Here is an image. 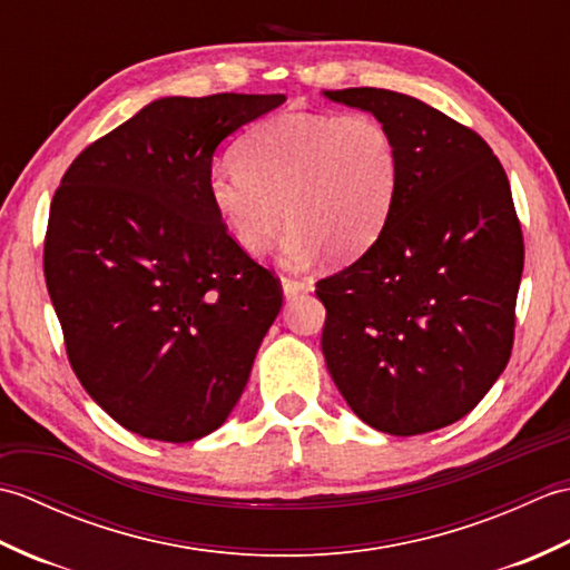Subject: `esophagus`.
<instances>
[{
    "instance_id": "obj_1",
    "label": "esophagus",
    "mask_w": 570,
    "mask_h": 570,
    "mask_svg": "<svg viewBox=\"0 0 570 570\" xmlns=\"http://www.w3.org/2000/svg\"><path fill=\"white\" fill-rule=\"evenodd\" d=\"M282 288H284V296H286V298H294V296H298V294L311 292V284H308V282H301V278L282 276Z\"/></svg>"
}]
</instances>
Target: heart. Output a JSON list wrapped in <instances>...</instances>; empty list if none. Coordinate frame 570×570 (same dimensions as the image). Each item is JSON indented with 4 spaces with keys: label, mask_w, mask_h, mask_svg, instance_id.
I'll list each match as a JSON object with an SVG mask.
<instances>
[{
    "label": "heart",
    "mask_w": 570,
    "mask_h": 570,
    "mask_svg": "<svg viewBox=\"0 0 570 570\" xmlns=\"http://www.w3.org/2000/svg\"><path fill=\"white\" fill-rule=\"evenodd\" d=\"M237 168L208 180L215 213L237 245L259 254L284 215L282 262L306 266L365 252L386 225L399 188L396 144L367 112H286L254 125L235 147Z\"/></svg>",
    "instance_id": "obj_1"
}]
</instances>
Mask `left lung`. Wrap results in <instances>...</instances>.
Wrapping results in <instances>:
<instances>
[{
  "label": "left lung",
  "mask_w": 570,
  "mask_h": 570,
  "mask_svg": "<svg viewBox=\"0 0 570 570\" xmlns=\"http://www.w3.org/2000/svg\"><path fill=\"white\" fill-rule=\"evenodd\" d=\"M372 112L399 154L386 225L362 257L316 284L321 347L347 406L382 433L451 426L512 355L524 239L488 141L416 98L323 90Z\"/></svg>",
  "instance_id": "obj_1"
}]
</instances>
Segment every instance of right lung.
I'll list each match as a JSON object with an SVG mask.
<instances>
[{
  "label": "right lung",
  "mask_w": 570,
  "mask_h": 570,
  "mask_svg": "<svg viewBox=\"0 0 570 570\" xmlns=\"http://www.w3.org/2000/svg\"><path fill=\"white\" fill-rule=\"evenodd\" d=\"M282 102L154 100L90 144L56 190L43 274L70 367L144 439L220 429L282 311L278 278L227 235L208 196L217 144Z\"/></svg>",
  "instance_id": "add662e5"
}]
</instances>
